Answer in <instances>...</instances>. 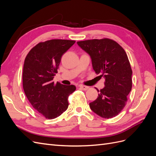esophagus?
<instances>
[{
  "label": "esophagus",
  "mask_w": 156,
  "mask_h": 156,
  "mask_svg": "<svg viewBox=\"0 0 156 156\" xmlns=\"http://www.w3.org/2000/svg\"><path fill=\"white\" fill-rule=\"evenodd\" d=\"M79 88H81L82 90H87L89 88L88 87L83 85V84H81V85H79Z\"/></svg>",
  "instance_id": "obj_1"
}]
</instances>
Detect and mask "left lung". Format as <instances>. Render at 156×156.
<instances>
[{"label":"left lung","mask_w":156,"mask_h":156,"mask_svg":"<svg viewBox=\"0 0 156 156\" xmlns=\"http://www.w3.org/2000/svg\"><path fill=\"white\" fill-rule=\"evenodd\" d=\"M90 56L96 73L104 77L105 87L95 101L90 103L92 111L104 119H111L123 109L132 88V69L124 49L109 38L77 41Z\"/></svg>","instance_id":"8db88e82"}]
</instances>
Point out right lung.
Masks as SVG:
<instances>
[{
  "instance_id": "obj_1",
  "label": "right lung",
  "mask_w": 156,
  "mask_h": 156,
  "mask_svg": "<svg viewBox=\"0 0 156 156\" xmlns=\"http://www.w3.org/2000/svg\"><path fill=\"white\" fill-rule=\"evenodd\" d=\"M75 42L60 39L40 42L25 59L23 90L32 106L45 119H55L66 111L68 97L76 90L73 84L67 86L53 81L62 56Z\"/></svg>"
}]
</instances>
